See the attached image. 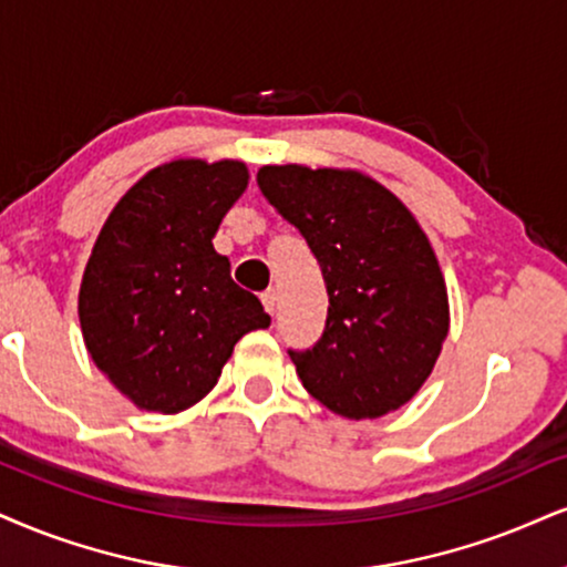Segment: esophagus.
Listing matches in <instances>:
<instances>
[{"mask_svg": "<svg viewBox=\"0 0 567 567\" xmlns=\"http://www.w3.org/2000/svg\"><path fill=\"white\" fill-rule=\"evenodd\" d=\"M262 307H265V312L276 316V307H278V291L276 289L265 291V295H262Z\"/></svg>", "mask_w": 567, "mask_h": 567, "instance_id": "34e87169", "label": "esophagus"}]
</instances>
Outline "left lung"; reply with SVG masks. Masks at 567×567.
<instances>
[{
  "mask_svg": "<svg viewBox=\"0 0 567 567\" xmlns=\"http://www.w3.org/2000/svg\"><path fill=\"white\" fill-rule=\"evenodd\" d=\"M257 184L323 270V337L289 352L302 386L352 421L408 404L450 333L446 284L421 223L360 171L262 165Z\"/></svg>",
  "mask_w": 567,
  "mask_h": 567,
  "instance_id": "obj_1",
  "label": "left lung"
}]
</instances>
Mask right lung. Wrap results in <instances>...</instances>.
Listing matches in <instances>:
<instances>
[{
    "label": "right lung",
    "instance_id": "obj_1",
    "mask_svg": "<svg viewBox=\"0 0 567 567\" xmlns=\"http://www.w3.org/2000/svg\"><path fill=\"white\" fill-rule=\"evenodd\" d=\"M247 184L239 159H173L138 178L96 236L79 291L83 344L138 410L197 404L236 341L270 326L213 247Z\"/></svg>",
    "mask_w": 567,
    "mask_h": 567
}]
</instances>
